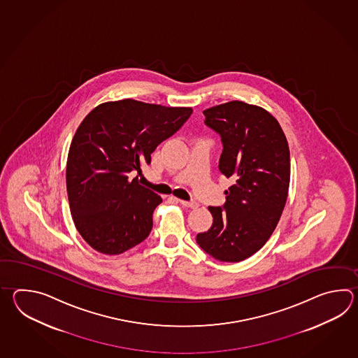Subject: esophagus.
<instances>
[{
    "mask_svg": "<svg viewBox=\"0 0 358 358\" xmlns=\"http://www.w3.org/2000/svg\"><path fill=\"white\" fill-rule=\"evenodd\" d=\"M182 206H185V207H190V208H197L198 202L196 201H182V199H178Z\"/></svg>",
    "mask_w": 358,
    "mask_h": 358,
    "instance_id": "obj_1",
    "label": "esophagus"
}]
</instances>
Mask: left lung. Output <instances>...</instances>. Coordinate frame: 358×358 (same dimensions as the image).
<instances>
[{"instance_id": "left-lung-1", "label": "left lung", "mask_w": 358, "mask_h": 358, "mask_svg": "<svg viewBox=\"0 0 358 358\" xmlns=\"http://www.w3.org/2000/svg\"><path fill=\"white\" fill-rule=\"evenodd\" d=\"M203 115L220 136L219 169L233 185L222 207H208L213 227L196 241L213 259L239 262L266 243L280 220L289 188V147L278 120L262 107L231 101Z\"/></svg>"}]
</instances>
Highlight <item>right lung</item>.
<instances>
[{
	"label": "right lung",
	"mask_w": 358,
	"mask_h": 358,
	"mask_svg": "<svg viewBox=\"0 0 358 358\" xmlns=\"http://www.w3.org/2000/svg\"><path fill=\"white\" fill-rule=\"evenodd\" d=\"M192 113L129 99L85 116L69 150L66 189L76 230L93 250L120 255L150 236L162 199L132 176Z\"/></svg>",
	"instance_id": "1"
}]
</instances>
